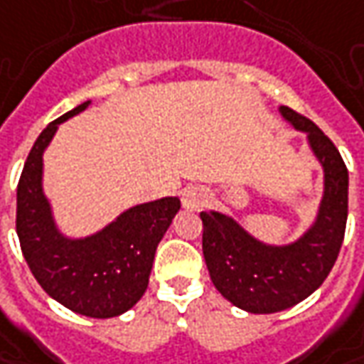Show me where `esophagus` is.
<instances>
[{"label":"esophagus","instance_id":"34e87169","mask_svg":"<svg viewBox=\"0 0 364 364\" xmlns=\"http://www.w3.org/2000/svg\"><path fill=\"white\" fill-rule=\"evenodd\" d=\"M181 199L183 207H187V209H201L209 201V193H207V189H203V187L189 185V187L183 189Z\"/></svg>","mask_w":364,"mask_h":364}]
</instances>
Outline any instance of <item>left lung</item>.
Returning <instances> with one entry per match:
<instances>
[{
	"mask_svg": "<svg viewBox=\"0 0 364 364\" xmlns=\"http://www.w3.org/2000/svg\"><path fill=\"white\" fill-rule=\"evenodd\" d=\"M280 114L308 144L324 171V191L314 223L296 242L269 245L220 211H201L203 257L213 286L233 306L272 314L312 294L326 280L345 240L348 171L338 149L318 127L288 107Z\"/></svg>",
	"mask_w": 364,
	"mask_h": 364,
	"instance_id": "1",
	"label": "left lung"
}]
</instances>
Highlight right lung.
Wrapping results in <instances>:
<instances>
[{
	"instance_id": "1",
	"label": "right lung",
	"mask_w": 364,
	"mask_h": 364,
	"mask_svg": "<svg viewBox=\"0 0 364 364\" xmlns=\"http://www.w3.org/2000/svg\"><path fill=\"white\" fill-rule=\"evenodd\" d=\"M88 105L90 100L50 122L36 139L18 183L16 230L21 254L46 294L82 316L112 318L143 298L157 245L181 201L163 197L134 205L86 237H68L58 230L42 187L44 151L58 127Z\"/></svg>"
}]
</instances>
